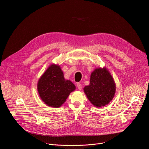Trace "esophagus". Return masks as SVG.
<instances>
[{
	"instance_id": "obj_1",
	"label": "esophagus",
	"mask_w": 149,
	"mask_h": 149,
	"mask_svg": "<svg viewBox=\"0 0 149 149\" xmlns=\"http://www.w3.org/2000/svg\"><path fill=\"white\" fill-rule=\"evenodd\" d=\"M77 88L79 90H81L82 89V85L79 83H77Z\"/></svg>"
}]
</instances>
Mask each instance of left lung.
<instances>
[{
    "label": "left lung",
    "instance_id": "1",
    "mask_svg": "<svg viewBox=\"0 0 149 149\" xmlns=\"http://www.w3.org/2000/svg\"><path fill=\"white\" fill-rule=\"evenodd\" d=\"M84 90L90 102L95 107H101L113 100L116 84L107 69L97 68L91 74L90 85L85 87Z\"/></svg>",
    "mask_w": 149,
    "mask_h": 149
}]
</instances>
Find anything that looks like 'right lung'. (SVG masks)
<instances>
[{"mask_svg": "<svg viewBox=\"0 0 149 149\" xmlns=\"http://www.w3.org/2000/svg\"><path fill=\"white\" fill-rule=\"evenodd\" d=\"M75 90V85L64 79L61 68L55 64L47 69L38 83V91L40 98L52 107H59Z\"/></svg>", "mask_w": 149, "mask_h": 149, "instance_id": "add662e5", "label": "right lung"}]
</instances>
